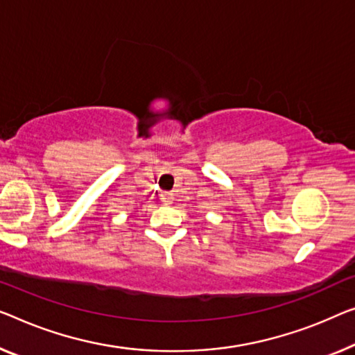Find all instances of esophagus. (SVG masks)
<instances>
[{
  "mask_svg": "<svg viewBox=\"0 0 355 355\" xmlns=\"http://www.w3.org/2000/svg\"><path fill=\"white\" fill-rule=\"evenodd\" d=\"M161 199L164 204H172L173 202V194L172 193H162Z\"/></svg>",
  "mask_w": 355,
  "mask_h": 355,
  "instance_id": "34e87169",
  "label": "esophagus"
}]
</instances>
